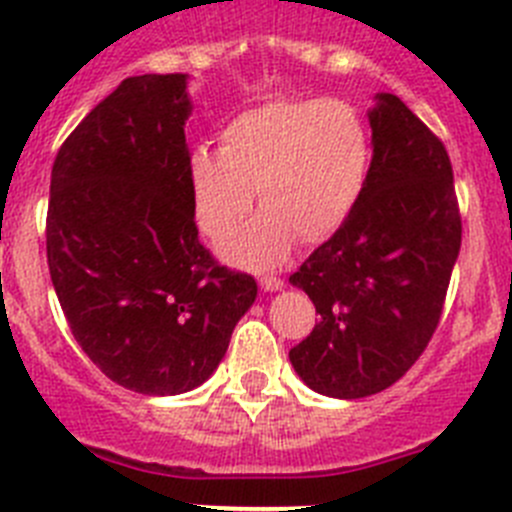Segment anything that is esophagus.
<instances>
[{
    "instance_id": "esophagus-1",
    "label": "esophagus",
    "mask_w": 512,
    "mask_h": 512,
    "mask_svg": "<svg viewBox=\"0 0 512 512\" xmlns=\"http://www.w3.org/2000/svg\"><path fill=\"white\" fill-rule=\"evenodd\" d=\"M284 282L279 277H261V289L264 292H277V289H282Z\"/></svg>"
}]
</instances>
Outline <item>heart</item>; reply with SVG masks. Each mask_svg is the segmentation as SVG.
Instances as JSON below:
<instances>
[{"instance_id": "heart-1", "label": "heart", "mask_w": 512, "mask_h": 512, "mask_svg": "<svg viewBox=\"0 0 512 512\" xmlns=\"http://www.w3.org/2000/svg\"><path fill=\"white\" fill-rule=\"evenodd\" d=\"M223 146L194 148L189 187L202 233L220 241L259 194L264 212L220 246L230 264L269 269L302 243L336 233L366 187L372 143L338 99H277L225 125Z\"/></svg>"}]
</instances>
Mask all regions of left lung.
<instances>
[{"instance_id": "obj_1", "label": "left lung", "mask_w": 512, "mask_h": 512, "mask_svg": "<svg viewBox=\"0 0 512 512\" xmlns=\"http://www.w3.org/2000/svg\"><path fill=\"white\" fill-rule=\"evenodd\" d=\"M369 125L372 164L359 202L289 277L320 315L289 361L310 390L338 400L377 395L418 361L461 248L441 140L395 94H377Z\"/></svg>"}]
</instances>
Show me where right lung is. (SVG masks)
<instances>
[{"mask_svg": "<svg viewBox=\"0 0 512 512\" xmlns=\"http://www.w3.org/2000/svg\"><path fill=\"white\" fill-rule=\"evenodd\" d=\"M187 79L122 81L63 140L51 171L45 248L61 310L99 372L140 395L210 379L259 292L200 243Z\"/></svg>", "mask_w": 512, "mask_h": 512, "instance_id": "obj_1", "label": "right lung"}]
</instances>
